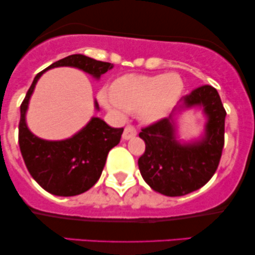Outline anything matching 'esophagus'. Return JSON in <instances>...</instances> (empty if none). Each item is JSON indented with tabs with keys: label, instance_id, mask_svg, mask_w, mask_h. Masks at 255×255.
<instances>
[{
	"label": "esophagus",
	"instance_id": "1",
	"mask_svg": "<svg viewBox=\"0 0 255 255\" xmlns=\"http://www.w3.org/2000/svg\"><path fill=\"white\" fill-rule=\"evenodd\" d=\"M135 135H136L135 128H134L133 126H127V127L125 128L124 134H122V137H124L125 140H128V139H130V137H133Z\"/></svg>",
	"mask_w": 255,
	"mask_h": 255
}]
</instances>
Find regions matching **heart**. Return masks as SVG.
Listing matches in <instances>:
<instances>
[{
    "mask_svg": "<svg viewBox=\"0 0 255 255\" xmlns=\"http://www.w3.org/2000/svg\"><path fill=\"white\" fill-rule=\"evenodd\" d=\"M183 91L182 79L169 74H127L115 81L113 92H103L102 102L120 116L139 109L145 122H154L168 114Z\"/></svg>",
    "mask_w": 255,
    "mask_h": 255,
    "instance_id": "b5f03b06",
    "label": "heart"
}]
</instances>
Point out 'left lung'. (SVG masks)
Returning a JSON list of instances; mask_svg holds the SVG:
<instances>
[{
	"instance_id": "8db88e82",
	"label": "left lung",
	"mask_w": 255,
	"mask_h": 255,
	"mask_svg": "<svg viewBox=\"0 0 255 255\" xmlns=\"http://www.w3.org/2000/svg\"><path fill=\"white\" fill-rule=\"evenodd\" d=\"M180 102V108L203 107L209 121L200 141L182 145L175 139V110L139 133L146 146L137 160L140 174L153 191L166 197L186 195L209 182L217 170L224 146L227 111L217 90L204 85Z\"/></svg>"
}]
</instances>
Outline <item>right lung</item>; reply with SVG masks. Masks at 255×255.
Masks as SVG:
<instances>
[{
    "label": "right lung",
    "mask_w": 255,
    "mask_h": 255,
    "mask_svg": "<svg viewBox=\"0 0 255 255\" xmlns=\"http://www.w3.org/2000/svg\"><path fill=\"white\" fill-rule=\"evenodd\" d=\"M63 66L83 69L99 79L114 64L80 54L64 57L38 73L20 105L19 146L28 172L46 192L60 197H73L89 191L99 180L108 153L120 142L124 128H113L103 120L92 118L74 136L61 141L43 140L31 133L25 115L38 79L48 69ZM96 109H99L97 102Z\"/></svg>",
    "instance_id": "1"
}]
</instances>
